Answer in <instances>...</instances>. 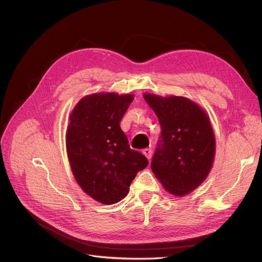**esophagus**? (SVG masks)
<instances>
[{
	"mask_svg": "<svg viewBox=\"0 0 262 262\" xmlns=\"http://www.w3.org/2000/svg\"><path fill=\"white\" fill-rule=\"evenodd\" d=\"M143 154L145 155V157L147 158L148 161H150V158H152V149H150V148L143 149Z\"/></svg>",
	"mask_w": 262,
	"mask_h": 262,
	"instance_id": "1",
	"label": "esophagus"
}]
</instances>
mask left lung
I'll return each instance as SVG.
<instances>
[{"label":"left lung","mask_w":262,"mask_h":262,"mask_svg":"<svg viewBox=\"0 0 262 262\" xmlns=\"http://www.w3.org/2000/svg\"><path fill=\"white\" fill-rule=\"evenodd\" d=\"M162 128L150 168L166 191L184 196L208 177L215 155V137L207 113L181 96L143 95Z\"/></svg>","instance_id":"obj_1"}]
</instances>
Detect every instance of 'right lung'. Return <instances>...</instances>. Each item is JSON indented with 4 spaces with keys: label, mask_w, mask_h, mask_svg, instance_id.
Returning a JSON list of instances; mask_svg holds the SVG:
<instances>
[{
    "label": "right lung",
    "mask_w": 262,
    "mask_h": 262,
    "mask_svg": "<svg viewBox=\"0 0 262 262\" xmlns=\"http://www.w3.org/2000/svg\"><path fill=\"white\" fill-rule=\"evenodd\" d=\"M133 98L132 94H92L70 115L66 141L71 169L83 191L102 204L122 200L138 171L148 164L130 148L120 128Z\"/></svg>",
    "instance_id": "obj_1"
}]
</instances>
